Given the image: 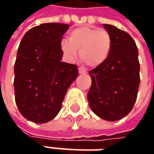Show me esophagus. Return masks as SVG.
<instances>
[{
	"label": "esophagus",
	"instance_id": "1",
	"mask_svg": "<svg viewBox=\"0 0 154 154\" xmlns=\"http://www.w3.org/2000/svg\"><path fill=\"white\" fill-rule=\"evenodd\" d=\"M79 74H86V71L82 68H79Z\"/></svg>",
	"mask_w": 154,
	"mask_h": 154
}]
</instances>
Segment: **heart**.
I'll return each mask as SVG.
<instances>
[{
    "label": "heart",
    "instance_id": "heart-1",
    "mask_svg": "<svg viewBox=\"0 0 154 154\" xmlns=\"http://www.w3.org/2000/svg\"><path fill=\"white\" fill-rule=\"evenodd\" d=\"M61 51L68 61H74L80 51L82 62L90 68H98L108 59L112 39L105 30L90 26L77 27L61 42Z\"/></svg>",
    "mask_w": 154,
    "mask_h": 154
}]
</instances>
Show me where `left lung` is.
<instances>
[{
	"mask_svg": "<svg viewBox=\"0 0 154 154\" xmlns=\"http://www.w3.org/2000/svg\"><path fill=\"white\" fill-rule=\"evenodd\" d=\"M112 39L106 62L89 72L92 86L87 100L98 117L109 122L127 116L137 98L140 85L138 49L128 33L103 24Z\"/></svg>",
	"mask_w": 154,
	"mask_h": 154,
	"instance_id": "1",
	"label": "left lung"
}]
</instances>
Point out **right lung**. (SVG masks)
<instances>
[{
    "label": "right lung",
    "mask_w": 154,
    "mask_h": 154,
    "mask_svg": "<svg viewBox=\"0 0 154 154\" xmlns=\"http://www.w3.org/2000/svg\"><path fill=\"white\" fill-rule=\"evenodd\" d=\"M68 27L41 24L21 39L14 64L15 102L29 121L45 123L54 119L68 87L78 77L76 65L62 62L60 45Z\"/></svg>",
    "instance_id": "obj_1"
}]
</instances>
